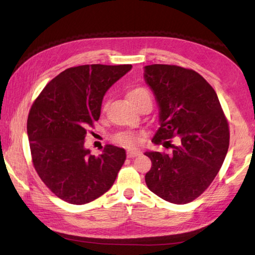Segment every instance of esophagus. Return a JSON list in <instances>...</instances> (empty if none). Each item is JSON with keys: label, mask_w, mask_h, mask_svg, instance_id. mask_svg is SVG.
<instances>
[{"label": "esophagus", "mask_w": 255, "mask_h": 255, "mask_svg": "<svg viewBox=\"0 0 255 255\" xmlns=\"http://www.w3.org/2000/svg\"><path fill=\"white\" fill-rule=\"evenodd\" d=\"M138 155H139V152H137V150H128L127 152V157L129 158H133L138 156Z\"/></svg>", "instance_id": "obj_1"}]
</instances>
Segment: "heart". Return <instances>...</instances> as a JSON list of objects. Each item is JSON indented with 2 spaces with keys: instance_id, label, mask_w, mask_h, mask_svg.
Masks as SVG:
<instances>
[{
  "instance_id": "heart-1",
  "label": "heart",
  "mask_w": 255,
  "mask_h": 255,
  "mask_svg": "<svg viewBox=\"0 0 255 255\" xmlns=\"http://www.w3.org/2000/svg\"><path fill=\"white\" fill-rule=\"evenodd\" d=\"M127 98L128 100L130 101L131 105L133 107H136L137 103L140 100H143L145 98H150V94L148 92V90H146L145 88L135 86V88L128 90ZM114 140L120 145L126 146V147H132V146H135L138 141L137 137L130 132H119L114 137Z\"/></svg>"
}]
</instances>
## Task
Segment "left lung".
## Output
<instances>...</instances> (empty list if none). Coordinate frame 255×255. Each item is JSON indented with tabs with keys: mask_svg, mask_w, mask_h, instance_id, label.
Here are the masks:
<instances>
[{
	"mask_svg": "<svg viewBox=\"0 0 255 255\" xmlns=\"http://www.w3.org/2000/svg\"><path fill=\"white\" fill-rule=\"evenodd\" d=\"M144 76L159 106V128L152 141L171 148L145 153L152 161L146 184L164 200L188 204L221 170L230 146L227 118L213 86L196 71L153 64L145 66Z\"/></svg>",
	"mask_w": 255,
	"mask_h": 255,
	"instance_id": "left-lung-1",
	"label": "left lung"
}]
</instances>
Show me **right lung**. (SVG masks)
Instances as JSON below:
<instances>
[{"mask_svg":"<svg viewBox=\"0 0 255 255\" xmlns=\"http://www.w3.org/2000/svg\"><path fill=\"white\" fill-rule=\"evenodd\" d=\"M131 65H81L54 77L29 111L27 131L32 164L59 199L84 205L114 184L126 150L106 145L100 156L84 148L89 128L100 118L105 93Z\"/></svg>","mask_w":255,"mask_h":255,"instance_id":"add662e5","label":"right lung"}]
</instances>
